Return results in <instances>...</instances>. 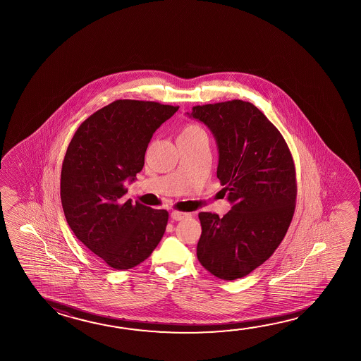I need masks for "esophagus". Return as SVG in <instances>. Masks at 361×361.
Segmentation results:
<instances>
[{
  "mask_svg": "<svg viewBox=\"0 0 361 361\" xmlns=\"http://www.w3.org/2000/svg\"><path fill=\"white\" fill-rule=\"evenodd\" d=\"M190 213H185V212H178V210H173L171 213V218L173 221H183L189 218Z\"/></svg>",
  "mask_w": 361,
  "mask_h": 361,
  "instance_id": "1",
  "label": "esophagus"
}]
</instances>
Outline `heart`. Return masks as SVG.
Instances as JSON below:
<instances>
[{"label": "heart", "mask_w": 361, "mask_h": 361, "mask_svg": "<svg viewBox=\"0 0 361 361\" xmlns=\"http://www.w3.org/2000/svg\"><path fill=\"white\" fill-rule=\"evenodd\" d=\"M197 134H204L202 128L197 127L195 124H186V126L181 129L178 137H192V135H197Z\"/></svg>", "instance_id": "heart-1"}]
</instances>
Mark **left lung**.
<instances>
[{"mask_svg": "<svg viewBox=\"0 0 361 361\" xmlns=\"http://www.w3.org/2000/svg\"><path fill=\"white\" fill-rule=\"evenodd\" d=\"M190 116L214 135L216 178L232 209L223 218L202 212L196 256L216 278H243L284 240L297 199L295 166L281 133L253 104L197 105Z\"/></svg>", "mask_w": 361, "mask_h": 361, "instance_id": "8db88e82", "label": "left lung"}]
</instances>
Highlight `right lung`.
I'll use <instances>...</instances> for the list:
<instances>
[{"label":"right lung","instance_id":"obj_1","mask_svg":"<svg viewBox=\"0 0 361 361\" xmlns=\"http://www.w3.org/2000/svg\"><path fill=\"white\" fill-rule=\"evenodd\" d=\"M178 106L116 100L78 127L64 156L61 200L72 232L115 270L148 259L165 233L169 212L126 200L127 181L145 166L153 133Z\"/></svg>","mask_w":361,"mask_h":361}]
</instances>
